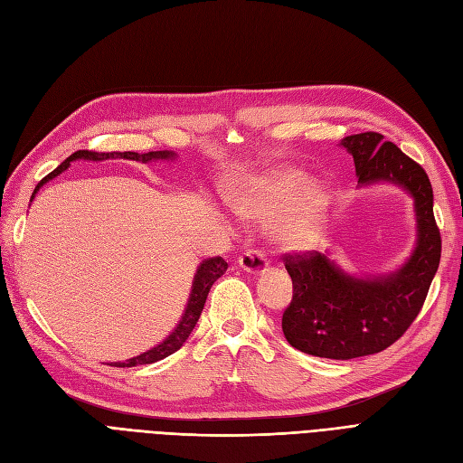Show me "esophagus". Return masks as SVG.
<instances>
[{
  "mask_svg": "<svg viewBox=\"0 0 463 463\" xmlns=\"http://www.w3.org/2000/svg\"><path fill=\"white\" fill-rule=\"evenodd\" d=\"M238 265L242 267L244 271L248 273H261L267 269V265H269V260H267L265 251L261 250H246L241 258H238Z\"/></svg>",
  "mask_w": 463,
  "mask_h": 463,
  "instance_id": "1",
  "label": "esophagus"
}]
</instances>
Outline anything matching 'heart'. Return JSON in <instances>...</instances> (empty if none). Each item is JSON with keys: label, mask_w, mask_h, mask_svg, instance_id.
<instances>
[{"label": "heart", "mask_w": 463, "mask_h": 463, "mask_svg": "<svg viewBox=\"0 0 463 463\" xmlns=\"http://www.w3.org/2000/svg\"><path fill=\"white\" fill-rule=\"evenodd\" d=\"M309 192L311 181L302 171H280L253 186L241 200H236V207L246 215H279L302 203ZM323 213L325 198L321 194H313L300 210L282 222L279 229L280 241L290 248L309 246L319 234Z\"/></svg>", "instance_id": "1"}]
</instances>
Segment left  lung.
I'll use <instances>...</instances> for the list:
<instances>
[{
	"instance_id": "1",
	"label": "left lung",
	"mask_w": 463,
	"mask_h": 463,
	"mask_svg": "<svg viewBox=\"0 0 463 463\" xmlns=\"http://www.w3.org/2000/svg\"><path fill=\"white\" fill-rule=\"evenodd\" d=\"M355 163L357 183L391 181L415 200L417 248L391 277L362 280L345 275L325 253H282L292 279V300L282 311V333L296 350L352 360L383 352L420 316L440 263V231L432 213V186L425 169L379 132L342 140Z\"/></svg>"
}]
</instances>
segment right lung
<instances>
[{
    "mask_svg": "<svg viewBox=\"0 0 463 463\" xmlns=\"http://www.w3.org/2000/svg\"><path fill=\"white\" fill-rule=\"evenodd\" d=\"M94 159V161H99V159H109V157H125V159H134V161H152V159H167V157H173V152H147V154H137V152H94V150H79L74 152L72 156H69L61 165H59L57 169H53L48 176L42 178V183L34 188V194L38 192V188L43 184L52 181L53 176H57L59 173H63L72 159ZM33 194V198H34ZM227 261L222 258H210L205 260L196 271V277H194V285H192V294H190V300H188V306L184 309V316L181 319V323L176 325V329L161 342V345H157L156 348L147 350L137 357H132V360H127L123 364H115V367H137V365H146V364H156L159 360H163V357H167L171 354H175L178 348H181L186 338L190 336V333L194 331V326H196L200 316H202V309H203V304L207 300V294H210V288L213 282L227 271Z\"/></svg>",
    "mask_w": 463,
    "mask_h": 463,
    "instance_id": "add662e5",
    "label": "right lung"
}]
</instances>
